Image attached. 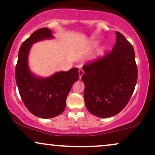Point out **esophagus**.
I'll list each match as a JSON object with an SVG mask.
<instances>
[{
    "label": "esophagus",
    "instance_id": "esophagus-1",
    "mask_svg": "<svg viewBox=\"0 0 155 155\" xmlns=\"http://www.w3.org/2000/svg\"><path fill=\"white\" fill-rule=\"evenodd\" d=\"M83 74H84V71L82 70V69H79V79H81V76H82Z\"/></svg>",
    "mask_w": 155,
    "mask_h": 155
}]
</instances>
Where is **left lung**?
<instances>
[{"mask_svg": "<svg viewBox=\"0 0 155 155\" xmlns=\"http://www.w3.org/2000/svg\"><path fill=\"white\" fill-rule=\"evenodd\" d=\"M111 52L83 65L84 98L87 110L101 118L117 114L129 102L138 79L133 46L116 31Z\"/></svg>", "mask_w": 155, "mask_h": 155, "instance_id": "left-lung-1", "label": "left lung"}]
</instances>
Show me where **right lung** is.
<instances>
[{"mask_svg":"<svg viewBox=\"0 0 155 155\" xmlns=\"http://www.w3.org/2000/svg\"><path fill=\"white\" fill-rule=\"evenodd\" d=\"M54 38L47 28H40L21 45L15 69L16 82L25 106L40 118L57 117L64 111L67 96L73 84L79 79V68L57 72L47 78L36 76L30 71L28 54L33 44Z\"/></svg>","mask_w":155,"mask_h":155,"instance_id":"obj_1","label":"right lung"}]
</instances>
